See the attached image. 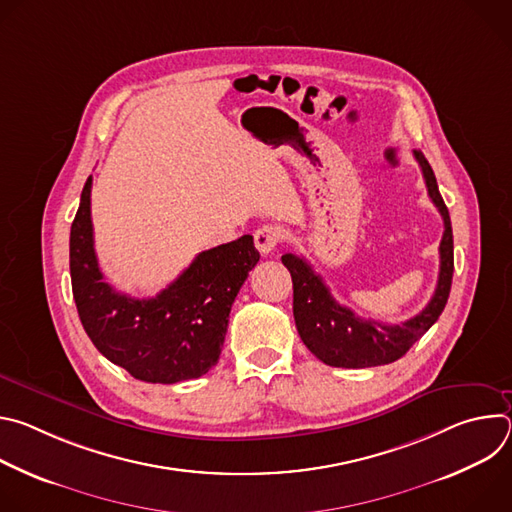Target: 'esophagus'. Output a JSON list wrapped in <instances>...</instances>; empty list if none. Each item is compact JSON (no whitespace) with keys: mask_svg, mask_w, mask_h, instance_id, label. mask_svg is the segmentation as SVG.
<instances>
[{"mask_svg":"<svg viewBox=\"0 0 512 512\" xmlns=\"http://www.w3.org/2000/svg\"><path fill=\"white\" fill-rule=\"evenodd\" d=\"M253 241H255V247L261 255H269L281 241V231L277 227H271V225H265L261 229L255 231L253 235Z\"/></svg>","mask_w":512,"mask_h":512,"instance_id":"1","label":"esophagus"}]
</instances>
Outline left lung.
I'll return each mask as SVG.
<instances>
[{"instance_id": "8db88e82", "label": "left lung", "mask_w": 512, "mask_h": 512, "mask_svg": "<svg viewBox=\"0 0 512 512\" xmlns=\"http://www.w3.org/2000/svg\"><path fill=\"white\" fill-rule=\"evenodd\" d=\"M421 166L427 194L444 218V237L440 243V277L429 304L413 318L401 324H381L362 320L352 310L340 306L322 277L298 255L285 253L281 263L294 281V320L300 338L308 350L330 367L367 369L395 362L401 358L444 312L452 275H454V237L448 206L437 188L435 174L421 152H413Z\"/></svg>"}]
</instances>
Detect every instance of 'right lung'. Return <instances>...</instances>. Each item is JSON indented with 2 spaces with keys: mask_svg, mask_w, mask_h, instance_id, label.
Wrapping results in <instances>:
<instances>
[{
  "mask_svg": "<svg viewBox=\"0 0 512 512\" xmlns=\"http://www.w3.org/2000/svg\"><path fill=\"white\" fill-rule=\"evenodd\" d=\"M89 176L70 227L72 296L97 350L133 379L172 385L206 375L221 356L231 306L259 261L251 235L202 251L156 298L103 281L93 243Z\"/></svg>",
  "mask_w": 512,
  "mask_h": 512,
  "instance_id": "right-lung-1",
  "label": "right lung"
}]
</instances>
